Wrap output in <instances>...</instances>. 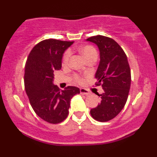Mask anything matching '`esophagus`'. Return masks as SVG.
I'll list each match as a JSON object with an SVG mask.
<instances>
[{"label":"esophagus","instance_id":"esophagus-1","mask_svg":"<svg viewBox=\"0 0 157 157\" xmlns=\"http://www.w3.org/2000/svg\"><path fill=\"white\" fill-rule=\"evenodd\" d=\"M80 91L81 94H82V95H89L90 94L89 90L83 89V88H81V89H80Z\"/></svg>","mask_w":157,"mask_h":157}]
</instances>
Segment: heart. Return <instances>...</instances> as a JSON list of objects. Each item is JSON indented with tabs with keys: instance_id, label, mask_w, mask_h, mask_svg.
I'll use <instances>...</instances> for the list:
<instances>
[{
	"instance_id": "b5f03b06",
	"label": "heart",
	"mask_w": 157,
	"mask_h": 157,
	"mask_svg": "<svg viewBox=\"0 0 157 157\" xmlns=\"http://www.w3.org/2000/svg\"><path fill=\"white\" fill-rule=\"evenodd\" d=\"M80 52L82 53V55L84 56V57L87 60L93 57H97V50L91 46H83V47H82L80 48ZM71 51H70V50H67V51L65 52L63 57V64H65V65L68 64V61H69V58H70V56H71ZM74 78H75V80L76 81V82H79V83H81V82H82V78L80 77V76H78V75H75Z\"/></svg>"
}]
</instances>
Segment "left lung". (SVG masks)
I'll use <instances>...</instances> for the list:
<instances>
[{
	"instance_id": "obj_1",
	"label": "left lung",
	"mask_w": 157,
	"mask_h": 157,
	"mask_svg": "<svg viewBox=\"0 0 157 157\" xmlns=\"http://www.w3.org/2000/svg\"><path fill=\"white\" fill-rule=\"evenodd\" d=\"M86 40L96 44L100 50L95 85L103 89V93L97 94L101 102L90 113L97 121L107 122L122 111L127 101L131 81L130 66L123 49L114 40L97 35Z\"/></svg>"
}]
</instances>
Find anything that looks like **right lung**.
Listing matches in <instances>:
<instances>
[{"label": "right lung", "instance_id": "obj_1", "mask_svg": "<svg viewBox=\"0 0 157 157\" xmlns=\"http://www.w3.org/2000/svg\"><path fill=\"white\" fill-rule=\"evenodd\" d=\"M73 42L47 39L34 46L25 65L24 86L36 114L48 123L57 124L68 117L71 99L79 88L60 90L53 84L55 71L61 69L65 50Z\"/></svg>", "mask_w": 157, "mask_h": 157}]
</instances>
